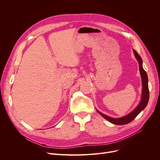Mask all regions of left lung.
<instances>
[{
	"mask_svg": "<svg viewBox=\"0 0 160 160\" xmlns=\"http://www.w3.org/2000/svg\"><path fill=\"white\" fill-rule=\"evenodd\" d=\"M133 52L134 53V55H135V57L136 58V59L138 61L139 65V71H140L141 77L142 79V91L141 100L138 106L134 109L130 113L127 115L126 116L120 117V118H112V117H108L97 110L98 113L100 115H101L104 119H106L107 121L114 124L123 125V124H127L132 122L139 114V113L145 108L149 100V90H148V80L147 74L146 71L143 69V68H142V61L141 58L135 50H133Z\"/></svg>",
	"mask_w": 160,
	"mask_h": 160,
	"instance_id": "left-lung-1",
	"label": "left lung"
}]
</instances>
